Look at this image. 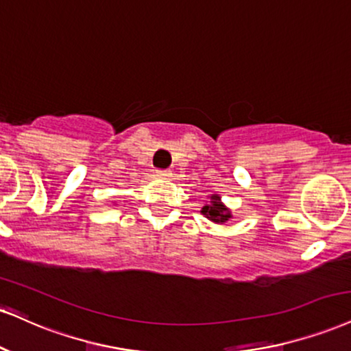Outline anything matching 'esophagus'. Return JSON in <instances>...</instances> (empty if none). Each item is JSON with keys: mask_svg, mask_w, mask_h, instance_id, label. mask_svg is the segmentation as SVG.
Listing matches in <instances>:
<instances>
[{"mask_svg": "<svg viewBox=\"0 0 351 351\" xmlns=\"http://www.w3.org/2000/svg\"><path fill=\"white\" fill-rule=\"evenodd\" d=\"M157 176H160V178H168V176H171V170H168V168H165V170H157Z\"/></svg>", "mask_w": 351, "mask_h": 351, "instance_id": "obj_1", "label": "esophagus"}]
</instances>
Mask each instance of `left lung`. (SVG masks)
I'll use <instances>...</instances> for the list:
<instances>
[{"label": "left lung", "mask_w": 351, "mask_h": 351, "mask_svg": "<svg viewBox=\"0 0 351 351\" xmlns=\"http://www.w3.org/2000/svg\"><path fill=\"white\" fill-rule=\"evenodd\" d=\"M210 199H213V201H210V204L204 206L201 213L204 214V216L208 217V219H210V221H214V222L222 223V222L229 221V219H230L229 209H226L221 204V202H219V196H210Z\"/></svg>", "instance_id": "1"}]
</instances>
